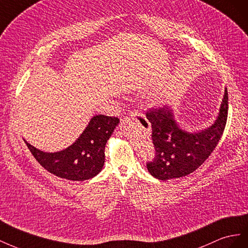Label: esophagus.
Masks as SVG:
<instances>
[{
  "label": "esophagus",
  "instance_id": "34e87169",
  "mask_svg": "<svg viewBox=\"0 0 248 248\" xmlns=\"http://www.w3.org/2000/svg\"><path fill=\"white\" fill-rule=\"evenodd\" d=\"M131 118L134 119V120H138V122H139V119L146 120V118H145V116H144L143 114H141V113H138V112H136V111H135V112H132Z\"/></svg>",
  "mask_w": 248,
  "mask_h": 248
}]
</instances>
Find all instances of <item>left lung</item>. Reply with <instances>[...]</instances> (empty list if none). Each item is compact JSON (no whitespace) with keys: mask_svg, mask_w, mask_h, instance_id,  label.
I'll use <instances>...</instances> for the list:
<instances>
[{"mask_svg":"<svg viewBox=\"0 0 248 248\" xmlns=\"http://www.w3.org/2000/svg\"><path fill=\"white\" fill-rule=\"evenodd\" d=\"M228 102L225 87L214 123L200 131L183 129L175 120L173 105L148 111L146 119L152 124L155 150V159L147 163L148 172L155 179L167 181L184 178L196 170L209 158L222 136L228 119Z\"/></svg>","mask_w":248,"mask_h":248,"instance_id":"8db88e82","label":"left lung"}]
</instances>
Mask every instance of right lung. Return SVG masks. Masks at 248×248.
<instances>
[{"mask_svg": "<svg viewBox=\"0 0 248 248\" xmlns=\"http://www.w3.org/2000/svg\"><path fill=\"white\" fill-rule=\"evenodd\" d=\"M119 124L116 117L95 115L73 144L59 152L48 153L31 145L26 139L34 158L48 172L61 179L82 182L93 179L105 164V145Z\"/></svg>", "mask_w": 248, "mask_h": 248, "instance_id": "1", "label": "right lung"}]
</instances>
